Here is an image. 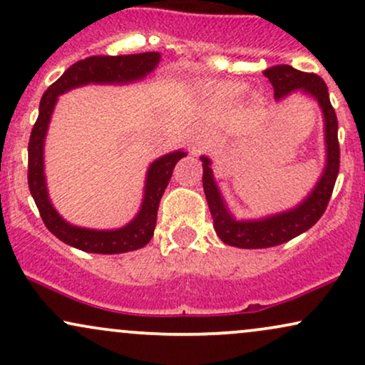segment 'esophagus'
Masks as SVG:
<instances>
[{
	"label": "esophagus",
	"mask_w": 365,
	"mask_h": 365,
	"mask_svg": "<svg viewBox=\"0 0 365 365\" xmlns=\"http://www.w3.org/2000/svg\"><path fill=\"white\" fill-rule=\"evenodd\" d=\"M212 144V135L207 132V130H197L194 139H192V154H200L202 150H206L209 145Z\"/></svg>",
	"instance_id": "obj_1"
}]
</instances>
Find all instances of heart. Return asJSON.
Listing matches in <instances>:
<instances>
[{"label":"heart","mask_w":365,"mask_h":365,"mask_svg":"<svg viewBox=\"0 0 365 365\" xmlns=\"http://www.w3.org/2000/svg\"><path fill=\"white\" fill-rule=\"evenodd\" d=\"M211 91L221 98H238L245 91V86L240 82H216L211 83Z\"/></svg>","instance_id":"b5f03b06"}]
</instances>
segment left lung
<instances>
[{
    "label": "left lung",
    "instance_id": "1",
    "mask_svg": "<svg viewBox=\"0 0 365 365\" xmlns=\"http://www.w3.org/2000/svg\"><path fill=\"white\" fill-rule=\"evenodd\" d=\"M273 83L274 98H284L292 91H304L314 96L322 108V115L326 121V168L312 194L300 204L299 207L288 212H282L266 220L259 221H237L226 211V206L217 190L212 170L209 168L211 161L206 156L200 158L204 166L202 185L206 194L209 211L212 216V225L217 237L226 245L238 247V249H266V247L282 245L292 240L300 233L307 232L319 221L328 207L334 183H336L338 171H340V144H338V120L334 108L331 106L328 87L319 75L305 73L292 68L290 65H274L262 72Z\"/></svg>",
    "mask_w": 365,
    "mask_h": 365
}]
</instances>
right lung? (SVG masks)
Returning a JSON list of instances; mask_svg holds the SVG:
<instances>
[{
  "mask_svg": "<svg viewBox=\"0 0 365 365\" xmlns=\"http://www.w3.org/2000/svg\"><path fill=\"white\" fill-rule=\"evenodd\" d=\"M159 53H140V54H120V56H89L86 60L73 63L56 82L49 86L43 94L39 104V116L32 127L31 139H29V190L36 200L39 215L43 217L46 228L54 237L60 238L65 244L81 249L83 252L94 254H121L137 250L148 245L154 235L158 221V207L161 197L168 187L175 165L187 156L183 150L166 154L150 165L145 182V195L142 202L140 212L132 223L120 230L111 232H98V230L77 228L61 220V216L54 211L48 199L44 182L43 165V145L46 130L58 96L73 87L83 83H125L137 81L153 72L159 63Z\"/></svg>",
  "mask_w": 365,
  "mask_h": 365,
  "instance_id": "obj_1",
  "label": "right lung"
}]
</instances>
